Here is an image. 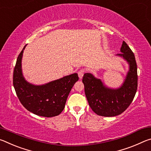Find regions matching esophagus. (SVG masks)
<instances>
[{
	"instance_id": "1",
	"label": "esophagus",
	"mask_w": 151,
	"mask_h": 151,
	"mask_svg": "<svg viewBox=\"0 0 151 151\" xmlns=\"http://www.w3.org/2000/svg\"><path fill=\"white\" fill-rule=\"evenodd\" d=\"M85 70L84 69H81L80 70H78V75L79 78H83V76L84 75V74H85Z\"/></svg>"
}]
</instances>
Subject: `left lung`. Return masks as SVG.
Here are the masks:
<instances>
[{
	"mask_svg": "<svg viewBox=\"0 0 151 151\" xmlns=\"http://www.w3.org/2000/svg\"><path fill=\"white\" fill-rule=\"evenodd\" d=\"M121 53L129 64V71L123 85L118 89L106 87L100 79L91 73H85L83 77L85 93L91 109L96 114L103 116H114L122 113L130 104L136 94L138 86L137 66L134 53L124 41L122 42Z\"/></svg>",
	"mask_w": 151,
	"mask_h": 151,
	"instance_id": "obj_1",
	"label": "left lung"
}]
</instances>
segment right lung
I'll return each instance as SVG.
<instances>
[{"mask_svg":"<svg viewBox=\"0 0 151 151\" xmlns=\"http://www.w3.org/2000/svg\"><path fill=\"white\" fill-rule=\"evenodd\" d=\"M23 49L17 58L13 72V86L25 109L37 115L52 117L61 113L73 85L78 80L76 73L66 76L44 85L36 86L25 81L22 74Z\"/></svg>","mask_w":151,"mask_h":151,"instance_id":"add662e5","label":"right lung"}]
</instances>
